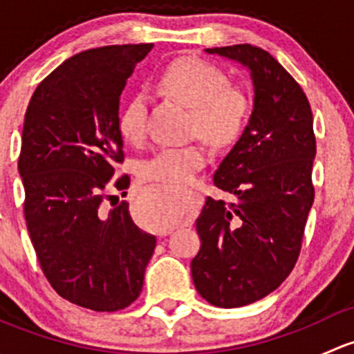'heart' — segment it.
Masks as SVG:
<instances>
[{"instance_id":"heart-1","label":"heart","mask_w":354,"mask_h":354,"mask_svg":"<svg viewBox=\"0 0 354 354\" xmlns=\"http://www.w3.org/2000/svg\"><path fill=\"white\" fill-rule=\"evenodd\" d=\"M162 91L192 109V131L216 145L233 142L243 131L250 102L241 88L230 85L217 66L198 58H181L171 63L159 77ZM118 131L128 144L145 137V101L140 95L128 99L118 114ZM210 154L203 144L162 147L140 162L144 180L159 181L167 188L194 183L209 164ZM171 194V192H169ZM145 198L140 223L149 230H166L176 223L171 195Z\"/></svg>"}]
</instances>
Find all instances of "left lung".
I'll return each instance as SVG.
<instances>
[{"mask_svg":"<svg viewBox=\"0 0 354 354\" xmlns=\"http://www.w3.org/2000/svg\"><path fill=\"white\" fill-rule=\"evenodd\" d=\"M241 63L253 82V111L240 140L214 173L234 202L207 197L197 217L200 252L192 277L221 308L259 301L298 260L312 209L317 144L310 102L274 56L252 44L205 49Z\"/></svg>","mask_w":354,"mask_h":354,"instance_id":"8db88e82","label":"left lung"}]
</instances>
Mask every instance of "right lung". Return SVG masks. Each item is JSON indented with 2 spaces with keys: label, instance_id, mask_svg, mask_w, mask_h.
<instances>
[{
  "label": "right lung",
  "instance_id": "1",
  "mask_svg": "<svg viewBox=\"0 0 354 354\" xmlns=\"http://www.w3.org/2000/svg\"><path fill=\"white\" fill-rule=\"evenodd\" d=\"M151 49L104 46L71 56L37 85L25 113L19 173L30 241L53 289L94 312H118L138 298L156 248L128 202L106 195L130 187L128 174L112 181L124 160L120 95Z\"/></svg>",
  "mask_w": 354,
  "mask_h": 354
}]
</instances>
